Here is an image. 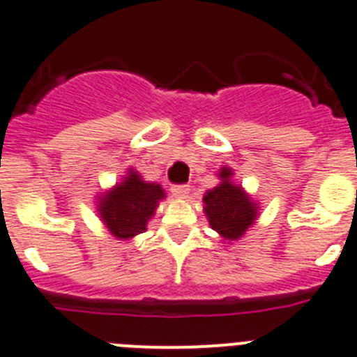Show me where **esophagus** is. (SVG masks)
Wrapping results in <instances>:
<instances>
[{
  "instance_id": "esophagus-1",
  "label": "esophagus",
  "mask_w": 357,
  "mask_h": 357,
  "mask_svg": "<svg viewBox=\"0 0 357 357\" xmlns=\"http://www.w3.org/2000/svg\"><path fill=\"white\" fill-rule=\"evenodd\" d=\"M172 194L176 197H181V199H185V197L190 194V187H188V185H174Z\"/></svg>"
}]
</instances>
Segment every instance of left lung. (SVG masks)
Listing matches in <instances>:
<instances>
[{
    "mask_svg": "<svg viewBox=\"0 0 357 357\" xmlns=\"http://www.w3.org/2000/svg\"><path fill=\"white\" fill-rule=\"evenodd\" d=\"M232 176L234 170L230 167H221L218 187L206 190L203 196L208 225L229 243L243 238L259 215V205L241 185L232 181Z\"/></svg>",
    "mask_w": 357,
    "mask_h": 357,
    "instance_id": "left-lung-1",
    "label": "left lung"
}]
</instances>
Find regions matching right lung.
I'll return each instance as SVG.
<instances>
[{
	"label": "right lung",
	"instance_id": "add662e5",
	"mask_svg": "<svg viewBox=\"0 0 357 357\" xmlns=\"http://www.w3.org/2000/svg\"><path fill=\"white\" fill-rule=\"evenodd\" d=\"M165 197L161 185L145 181L137 170L128 169L121 181L96 197V211L114 238L128 241L145 232Z\"/></svg>",
	"mask_w": 357,
	"mask_h": 357
}]
</instances>
